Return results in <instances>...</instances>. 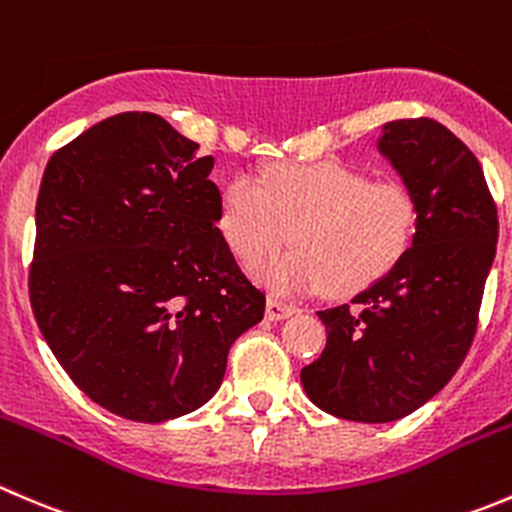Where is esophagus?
Returning a JSON list of instances; mask_svg holds the SVG:
<instances>
[{"label": "esophagus", "mask_w": 512, "mask_h": 512, "mask_svg": "<svg viewBox=\"0 0 512 512\" xmlns=\"http://www.w3.org/2000/svg\"><path fill=\"white\" fill-rule=\"evenodd\" d=\"M293 313H296V306H288V303L276 301V298H268V303H266L268 321H283V318L293 316Z\"/></svg>", "instance_id": "34e87169"}]
</instances>
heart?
<instances>
[{
	"label": "heart",
	"instance_id": "b5f03b06",
	"mask_svg": "<svg viewBox=\"0 0 512 512\" xmlns=\"http://www.w3.org/2000/svg\"><path fill=\"white\" fill-rule=\"evenodd\" d=\"M219 226L249 266L291 239L293 251L254 268L273 293L326 288L331 296H351L381 281L408 254L418 204L401 181H373L361 169L321 161L283 166L266 184L254 176L231 179Z\"/></svg>",
	"mask_w": 512,
	"mask_h": 512
}]
</instances>
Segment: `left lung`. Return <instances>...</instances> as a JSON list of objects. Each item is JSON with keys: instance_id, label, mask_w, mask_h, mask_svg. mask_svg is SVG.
I'll list each match as a JSON object with an SVG mask.
<instances>
[{"instance_id": "left-lung-1", "label": "left lung", "mask_w": 512, "mask_h": 512, "mask_svg": "<svg viewBox=\"0 0 512 512\" xmlns=\"http://www.w3.org/2000/svg\"><path fill=\"white\" fill-rule=\"evenodd\" d=\"M378 151L416 196V236L381 281L318 311L328 341L301 371L321 411L358 423L398 421L453 378L473 343L498 244L483 169L453 131L433 119L388 121Z\"/></svg>"}]
</instances>
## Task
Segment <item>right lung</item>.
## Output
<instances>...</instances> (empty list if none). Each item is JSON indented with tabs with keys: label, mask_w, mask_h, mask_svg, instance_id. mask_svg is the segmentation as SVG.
Returning a JSON list of instances; mask_svg holds the SVG:
<instances>
[{
	"label": "right lung",
	"mask_w": 512,
	"mask_h": 512,
	"mask_svg": "<svg viewBox=\"0 0 512 512\" xmlns=\"http://www.w3.org/2000/svg\"><path fill=\"white\" fill-rule=\"evenodd\" d=\"M149 111L99 121L49 159L29 301L44 341L106 411L161 423L204 406L266 296L216 221L214 156Z\"/></svg>",
	"instance_id": "obj_1"
}]
</instances>
